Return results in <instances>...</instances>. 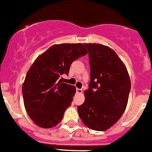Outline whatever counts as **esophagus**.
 Returning a JSON list of instances; mask_svg holds the SVG:
<instances>
[{
  "mask_svg": "<svg viewBox=\"0 0 152 152\" xmlns=\"http://www.w3.org/2000/svg\"><path fill=\"white\" fill-rule=\"evenodd\" d=\"M76 92H77V93H78V94H80V93H82V92H83V90H82V89L77 88L76 89Z\"/></svg>",
  "mask_w": 152,
  "mask_h": 152,
  "instance_id": "1",
  "label": "esophagus"
}]
</instances>
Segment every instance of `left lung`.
I'll return each mask as SVG.
<instances>
[{
  "label": "left lung",
  "mask_w": 152,
  "mask_h": 152,
  "mask_svg": "<svg viewBox=\"0 0 152 152\" xmlns=\"http://www.w3.org/2000/svg\"><path fill=\"white\" fill-rule=\"evenodd\" d=\"M84 46L88 50L90 82L84 92L85 101L77 111L87 127L104 131L124 112L131 83L126 67L112 49L97 44Z\"/></svg>",
  "instance_id": "1"
}]
</instances>
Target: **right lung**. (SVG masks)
<instances>
[{
	"mask_svg": "<svg viewBox=\"0 0 152 152\" xmlns=\"http://www.w3.org/2000/svg\"><path fill=\"white\" fill-rule=\"evenodd\" d=\"M87 54L81 44L53 45L37 57L26 74L22 96L28 115L43 128L56 126L76 93L75 86L59 80L69 75L74 61Z\"/></svg>",
	"mask_w": 152,
	"mask_h": 152,
	"instance_id": "1",
	"label": "right lung"
}]
</instances>
